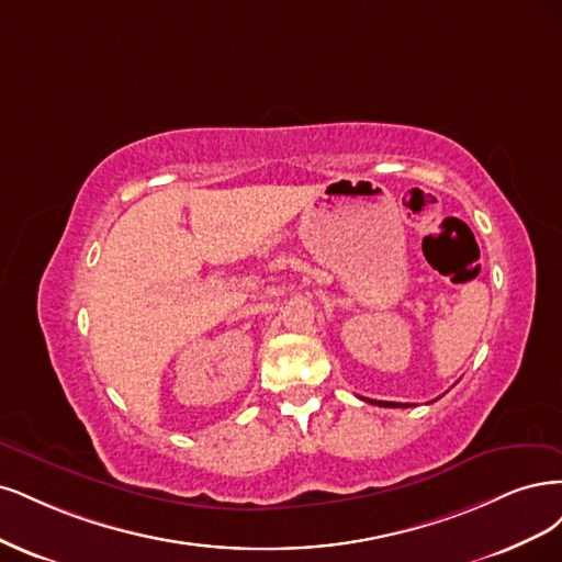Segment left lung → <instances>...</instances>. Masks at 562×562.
I'll use <instances>...</instances> for the list:
<instances>
[{
    "label": "left lung",
    "instance_id": "8db88e82",
    "mask_svg": "<svg viewBox=\"0 0 562 562\" xmlns=\"http://www.w3.org/2000/svg\"><path fill=\"white\" fill-rule=\"evenodd\" d=\"M369 404H375V406H385V408H394V406H402V408H408L411 404H394V402H373V400H364Z\"/></svg>",
    "mask_w": 562,
    "mask_h": 562
}]
</instances>
